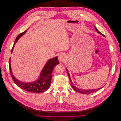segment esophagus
<instances>
[{
  "mask_svg": "<svg viewBox=\"0 0 121 121\" xmlns=\"http://www.w3.org/2000/svg\"><path fill=\"white\" fill-rule=\"evenodd\" d=\"M58 60H59V61H60V62H64L65 60V55L63 53L60 54L59 55V56H58Z\"/></svg>",
  "mask_w": 121,
  "mask_h": 121,
  "instance_id": "1",
  "label": "esophagus"
}]
</instances>
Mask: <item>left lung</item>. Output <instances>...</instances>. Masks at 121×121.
I'll list each match as a JSON object with an SVG mask.
<instances>
[{
	"instance_id": "left-lung-1",
	"label": "left lung",
	"mask_w": 121,
	"mask_h": 121,
	"mask_svg": "<svg viewBox=\"0 0 121 121\" xmlns=\"http://www.w3.org/2000/svg\"><path fill=\"white\" fill-rule=\"evenodd\" d=\"M95 28L96 30L97 31V32L98 33H99V34H100L101 35L104 36L103 34H102L101 33H100L99 31L97 30V29L95 27ZM66 70H67V72H68V76H69V80H70V82H71V86H72V88H73V89H74L75 91H76V92H78L80 93H81V94H89V93H93V92H96V91L99 90V89H100L101 88H102V87H102L100 88L96 89H92V90H83V89H79V88H78L76 87L74 85H73V83H72V82L71 79V78H70V76H69V72H68V71L67 70V69H66Z\"/></svg>"
}]
</instances>
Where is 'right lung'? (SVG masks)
<instances>
[{"mask_svg": "<svg viewBox=\"0 0 121 121\" xmlns=\"http://www.w3.org/2000/svg\"><path fill=\"white\" fill-rule=\"evenodd\" d=\"M25 31L22 33H21L19 35H18L15 40L13 45V48L12 49V52L11 53L13 52V47L15 45L16 42L17 41V40L19 39V38L22 36L26 31ZM57 56L53 58L52 59H50L45 64L44 67L43 68L42 71L41 73V74L39 77V78L37 81H36L32 83H26L21 82L14 77L13 76V73L12 72V69H11V66H10V58H9V71L10 73L11 76L13 80V82L16 84L17 86H19L20 88L23 89L28 92H32L34 93H39L43 92L44 91L48 90L49 88L51 81H52V73L53 69L55 65H56L59 63V61L57 60Z\"/></svg>", "mask_w": 121, "mask_h": 121, "instance_id": "1", "label": "right lung"}]
</instances>
